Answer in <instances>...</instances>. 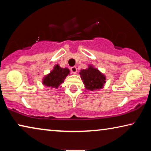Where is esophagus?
Here are the masks:
<instances>
[{
  "label": "esophagus",
  "instance_id": "1",
  "mask_svg": "<svg viewBox=\"0 0 151 151\" xmlns=\"http://www.w3.org/2000/svg\"><path fill=\"white\" fill-rule=\"evenodd\" d=\"M71 71L72 73L76 74V73H77V68H76V67H72L71 68Z\"/></svg>",
  "mask_w": 151,
  "mask_h": 151
}]
</instances>
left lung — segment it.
<instances>
[{"mask_svg": "<svg viewBox=\"0 0 151 151\" xmlns=\"http://www.w3.org/2000/svg\"><path fill=\"white\" fill-rule=\"evenodd\" d=\"M80 78L84 84L86 89L93 91L95 90L102 89L106 83V76L100 70L89 65L85 69L80 71Z\"/></svg>", "mask_w": 151, "mask_h": 151, "instance_id": "8db88e82", "label": "left lung"}]
</instances>
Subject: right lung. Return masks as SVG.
Here are the masks:
<instances>
[{"label":"right lung","instance_id":"obj_1","mask_svg":"<svg viewBox=\"0 0 151 151\" xmlns=\"http://www.w3.org/2000/svg\"><path fill=\"white\" fill-rule=\"evenodd\" d=\"M69 73L70 71L68 68H62L59 65H55L50 73L42 78V84L51 88H58Z\"/></svg>","mask_w":151,"mask_h":151}]
</instances>
